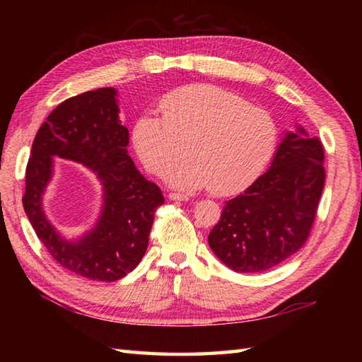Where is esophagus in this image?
I'll use <instances>...</instances> for the list:
<instances>
[{
    "label": "esophagus",
    "mask_w": 362,
    "mask_h": 362,
    "mask_svg": "<svg viewBox=\"0 0 362 362\" xmlns=\"http://www.w3.org/2000/svg\"><path fill=\"white\" fill-rule=\"evenodd\" d=\"M169 199L172 201H189V194L185 193H180V192H170L169 193Z\"/></svg>",
    "instance_id": "obj_1"
}]
</instances>
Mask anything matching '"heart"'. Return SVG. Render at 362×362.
Returning a JSON list of instances; mask_svg holds the SVG:
<instances>
[{
    "mask_svg": "<svg viewBox=\"0 0 362 362\" xmlns=\"http://www.w3.org/2000/svg\"><path fill=\"white\" fill-rule=\"evenodd\" d=\"M156 113L133 127V144L145 166L163 173L185 152L168 178L180 187L210 185L216 193L245 187L266 166L276 146L273 117L234 92L208 84L185 86L164 96Z\"/></svg>",
    "mask_w": 362,
    "mask_h": 362,
    "instance_id": "obj_1",
    "label": "heart"
}]
</instances>
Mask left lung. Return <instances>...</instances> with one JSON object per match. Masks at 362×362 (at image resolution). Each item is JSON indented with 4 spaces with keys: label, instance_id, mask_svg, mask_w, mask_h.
<instances>
[{
    "label": "left lung",
    "instance_id": "1",
    "mask_svg": "<svg viewBox=\"0 0 362 362\" xmlns=\"http://www.w3.org/2000/svg\"><path fill=\"white\" fill-rule=\"evenodd\" d=\"M322 141L296 125L287 131L270 168L234 199L208 235L214 255L238 273L275 267L310 235L325 185Z\"/></svg>",
    "mask_w": 362,
    "mask_h": 362
}]
</instances>
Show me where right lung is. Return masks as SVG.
I'll return each mask as SVG.
<instances>
[{"mask_svg": "<svg viewBox=\"0 0 362 362\" xmlns=\"http://www.w3.org/2000/svg\"><path fill=\"white\" fill-rule=\"evenodd\" d=\"M117 90L103 87L69 98L39 128L25 170L24 210L42 245L59 264L92 281L113 282L144 258L154 213L164 204L128 156V128L119 119ZM80 162L103 187L95 226L76 239L59 234L42 208L53 157Z\"/></svg>", "mask_w": 362, "mask_h": 362, "instance_id": "1", "label": "right lung"}]
</instances>
